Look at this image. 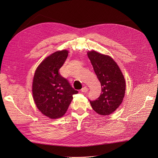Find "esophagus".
<instances>
[{"label":"esophagus","instance_id":"obj_1","mask_svg":"<svg viewBox=\"0 0 158 158\" xmlns=\"http://www.w3.org/2000/svg\"><path fill=\"white\" fill-rule=\"evenodd\" d=\"M87 90H88V89H87V87H83L82 89H81V91L82 92V93H86L87 91Z\"/></svg>","mask_w":158,"mask_h":158}]
</instances>
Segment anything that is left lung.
Wrapping results in <instances>:
<instances>
[{
	"mask_svg": "<svg viewBox=\"0 0 158 158\" xmlns=\"http://www.w3.org/2000/svg\"><path fill=\"white\" fill-rule=\"evenodd\" d=\"M94 71L101 82L100 96L90 101L94 111L100 115H109L121 105L124 97L126 82L117 63L109 56L95 51L87 52Z\"/></svg>",
	"mask_w": 158,
	"mask_h": 158,
	"instance_id": "8db88e82",
	"label": "left lung"
}]
</instances>
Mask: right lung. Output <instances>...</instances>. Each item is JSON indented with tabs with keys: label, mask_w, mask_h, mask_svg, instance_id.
<instances>
[{
	"label": "right lung",
	"mask_w": 158,
	"mask_h": 158,
	"mask_svg": "<svg viewBox=\"0 0 158 158\" xmlns=\"http://www.w3.org/2000/svg\"><path fill=\"white\" fill-rule=\"evenodd\" d=\"M68 51H59L45 59L35 70L32 94L35 104L42 113L51 119L62 117L70 105L74 90L59 70L65 62Z\"/></svg>",
	"instance_id": "1"
}]
</instances>
